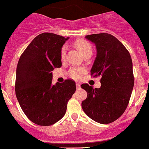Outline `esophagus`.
<instances>
[{"mask_svg":"<svg viewBox=\"0 0 149 149\" xmlns=\"http://www.w3.org/2000/svg\"><path fill=\"white\" fill-rule=\"evenodd\" d=\"M81 88V87H80V84L79 83H76V88H77V89H79V88Z\"/></svg>","mask_w":149,"mask_h":149,"instance_id":"1","label":"esophagus"}]
</instances>
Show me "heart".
<instances>
[{"label": "heart", "mask_w": 149, "mask_h": 149, "mask_svg": "<svg viewBox=\"0 0 149 149\" xmlns=\"http://www.w3.org/2000/svg\"><path fill=\"white\" fill-rule=\"evenodd\" d=\"M75 46L77 48L78 50L81 53L82 56L84 54H86L88 53H92V46L91 45L89 42L84 41L82 39L76 40L74 43ZM66 53H67V47L66 46L62 47L61 49V60H64L66 57ZM84 73V68H72L69 70L68 74L71 78L74 79H79L81 76H82L83 73Z\"/></svg>", "instance_id": "1"}]
</instances>
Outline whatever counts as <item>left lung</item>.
<instances>
[{
  "instance_id": "8db88e82",
  "label": "left lung",
  "mask_w": 149,
  "mask_h": 149,
  "mask_svg": "<svg viewBox=\"0 0 149 149\" xmlns=\"http://www.w3.org/2000/svg\"><path fill=\"white\" fill-rule=\"evenodd\" d=\"M85 38L96 45L97 54L91 76H101V87L81 84L88 93L81 107L91 119L108 124L120 118L129 103L134 84L132 60L128 49L112 35L98 33Z\"/></svg>"
}]
</instances>
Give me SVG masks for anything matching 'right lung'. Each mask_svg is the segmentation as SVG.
Wrapping results in <instances>:
<instances>
[{"label":"right lung","instance_id":"right-lung-1","mask_svg":"<svg viewBox=\"0 0 149 149\" xmlns=\"http://www.w3.org/2000/svg\"><path fill=\"white\" fill-rule=\"evenodd\" d=\"M68 39L51 33H41L28 45L18 61L16 97L28 119L38 125L48 126L61 120L76 91L72 79L52 84V71L61 67V49Z\"/></svg>","mask_w":149,"mask_h":149}]
</instances>
